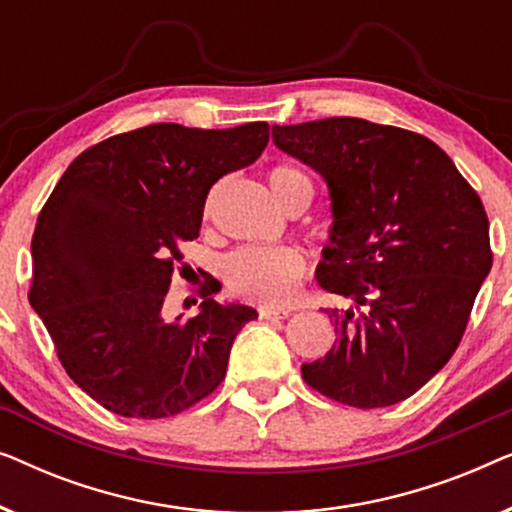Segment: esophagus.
<instances>
[{
	"label": "esophagus",
	"mask_w": 512,
	"mask_h": 512,
	"mask_svg": "<svg viewBox=\"0 0 512 512\" xmlns=\"http://www.w3.org/2000/svg\"><path fill=\"white\" fill-rule=\"evenodd\" d=\"M258 317L261 319H286V317H291V310H284V307H261V310H258Z\"/></svg>",
	"instance_id": "esophagus-1"
}]
</instances>
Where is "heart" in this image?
<instances>
[{
  "mask_svg": "<svg viewBox=\"0 0 512 512\" xmlns=\"http://www.w3.org/2000/svg\"><path fill=\"white\" fill-rule=\"evenodd\" d=\"M270 186L282 202L296 188H310L307 174L296 165H275ZM307 258L296 247H240L223 261L221 275L226 289L237 298L261 305H284L298 296L307 277Z\"/></svg>",
  "mask_w": 512,
  "mask_h": 512,
  "instance_id": "heart-1",
  "label": "heart"
}]
</instances>
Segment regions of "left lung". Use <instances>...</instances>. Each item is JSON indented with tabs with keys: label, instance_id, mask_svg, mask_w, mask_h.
Wrapping results in <instances>:
<instances>
[{
	"label": "left lung",
	"instance_id": "left-lung-1",
	"mask_svg": "<svg viewBox=\"0 0 512 512\" xmlns=\"http://www.w3.org/2000/svg\"><path fill=\"white\" fill-rule=\"evenodd\" d=\"M272 142L326 179L317 279L356 305L326 310L338 340L303 380L349 408L405 401L457 352L492 270L480 195L438 144L394 125L335 116L272 125Z\"/></svg>",
	"mask_w": 512,
	"mask_h": 512
}]
</instances>
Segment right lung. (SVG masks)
Listing matches in <instances>:
<instances>
[{
	"label": "right lung",
	"instance_id": "add662e5",
	"mask_svg": "<svg viewBox=\"0 0 512 512\" xmlns=\"http://www.w3.org/2000/svg\"><path fill=\"white\" fill-rule=\"evenodd\" d=\"M265 121L228 130L153 123L74 158L32 235L30 305L86 394L121 417L163 419L193 408L226 377L230 347L256 310L219 305L212 275L202 310L165 321L181 244L200 235L209 188L261 156Z\"/></svg>",
	"mask_w": 512,
	"mask_h": 512
}]
</instances>
